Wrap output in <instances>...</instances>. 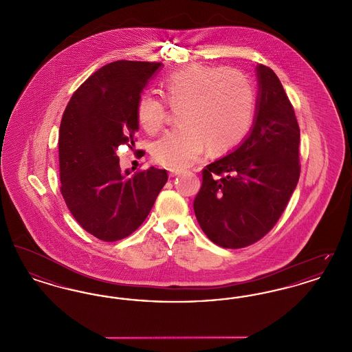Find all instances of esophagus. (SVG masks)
<instances>
[{
	"mask_svg": "<svg viewBox=\"0 0 352 352\" xmlns=\"http://www.w3.org/2000/svg\"><path fill=\"white\" fill-rule=\"evenodd\" d=\"M179 174H182V171H181V170L168 168V175H170V177H177V175H179Z\"/></svg>",
	"mask_w": 352,
	"mask_h": 352,
	"instance_id": "obj_1",
	"label": "esophagus"
}]
</instances>
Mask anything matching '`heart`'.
<instances>
[{
    "label": "heart",
    "mask_w": 352,
    "mask_h": 352,
    "mask_svg": "<svg viewBox=\"0 0 352 352\" xmlns=\"http://www.w3.org/2000/svg\"><path fill=\"white\" fill-rule=\"evenodd\" d=\"M171 107L181 108L182 126L164 134L153 145L155 162L174 170L188 168L210 148L231 151L248 133L254 115L256 94L240 71L223 66H190L165 80ZM165 101L151 94L140 98L137 120L148 133H157L166 122Z\"/></svg>",
    "instance_id": "1"
}]
</instances>
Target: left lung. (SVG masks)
<instances>
[{"instance_id": "obj_1", "label": "left lung", "mask_w": 352, "mask_h": 352, "mask_svg": "<svg viewBox=\"0 0 352 352\" xmlns=\"http://www.w3.org/2000/svg\"><path fill=\"white\" fill-rule=\"evenodd\" d=\"M258 94L251 133L230 154L203 168L194 201L207 237L244 248L274 227L300 179V126L273 69L256 67Z\"/></svg>"}]
</instances>
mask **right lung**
<instances>
[{"mask_svg":"<svg viewBox=\"0 0 352 352\" xmlns=\"http://www.w3.org/2000/svg\"><path fill=\"white\" fill-rule=\"evenodd\" d=\"M160 67L132 60L105 65L74 92L62 118L60 192L75 220L102 241L133 234L168 182L166 170L122 173L116 154L120 145L134 144L137 104Z\"/></svg>","mask_w":352,"mask_h":352,"instance_id":"obj_1","label":"right lung"}]
</instances>
